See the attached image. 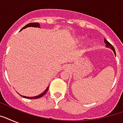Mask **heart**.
I'll return each instance as SVG.
<instances>
[{
    "label": "heart",
    "mask_w": 123,
    "mask_h": 123,
    "mask_svg": "<svg viewBox=\"0 0 123 123\" xmlns=\"http://www.w3.org/2000/svg\"><path fill=\"white\" fill-rule=\"evenodd\" d=\"M89 41H87V44H89Z\"/></svg>",
    "instance_id": "obj_1"
}]
</instances>
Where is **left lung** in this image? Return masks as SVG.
<instances>
[{"instance_id": "left-lung-1", "label": "left lung", "mask_w": 123, "mask_h": 123, "mask_svg": "<svg viewBox=\"0 0 123 123\" xmlns=\"http://www.w3.org/2000/svg\"><path fill=\"white\" fill-rule=\"evenodd\" d=\"M104 42H105V43L106 44V47H107V48H111V49L114 51V53L115 55H116V51H115V49L114 48V46H113L109 41H107L105 39H104Z\"/></svg>"}]
</instances>
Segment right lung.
<instances>
[{
	"instance_id": "add662e5",
	"label": "right lung",
	"mask_w": 123,
	"mask_h": 123,
	"mask_svg": "<svg viewBox=\"0 0 123 123\" xmlns=\"http://www.w3.org/2000/svg\"><path fill=\"white\" fill-rule=\"evenodd\" d=\"M39 27L40 28V25H39L38 23H30V24H28L27 25H26L25 27H24L22 28V29H25V28L27 27ZM21 30V31H22ZM48 88H49V86H48V87L46 88V89H45V91H44L43 92H42L41 94H40L38 96H33V97H28V96H23V97L25 98H28V99H37V98H39L42 97L43 96H44L45 94L46 93V92L48 91Z\"/></svg>"
}]
</instances>
